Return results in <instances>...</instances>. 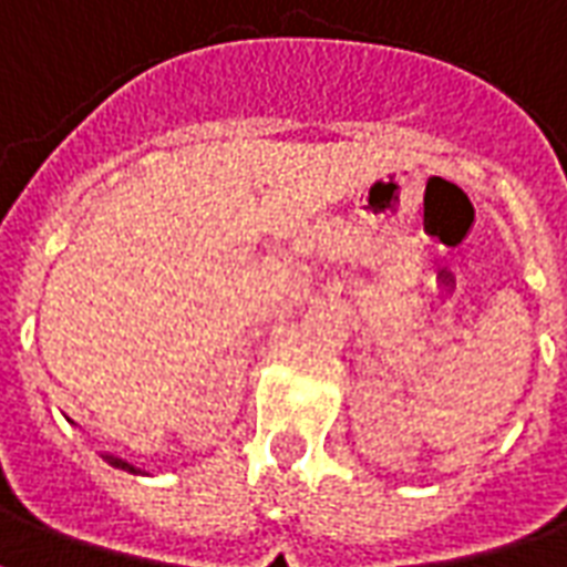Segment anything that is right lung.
Instances as JSON below:
<instances>
[{"label": "right lung", "mask_w": 567, "mask_h": 567, "mask_svg": "<svg viewBox=\"0 0 567 567\" xmlns=\"http://www.w3.org/2000/svg\"><path fill=\"white\" fill-rule=\"evenodd\" d=\"M104 461L110 463V466H116V470H125V473H141V470H137L134 463L122 461V457H116V454H104Z\"/></svg>", "instance_id": "obj_1"}]
</instances>
